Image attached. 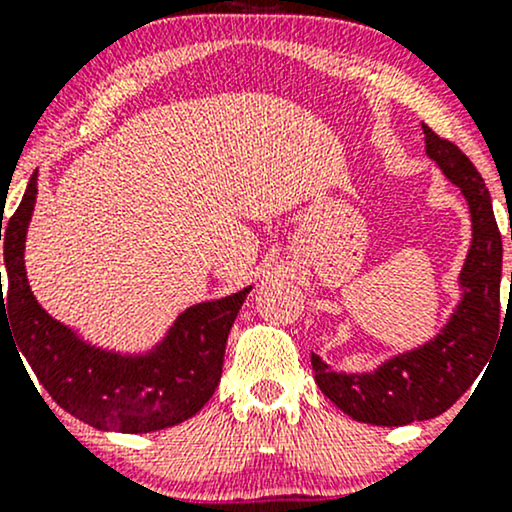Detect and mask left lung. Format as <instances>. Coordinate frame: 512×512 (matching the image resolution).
Wrapping results in <instances>:
<instances>
[{
	"mask_svg": "<svg viewBox=\"0 0 512 512\" xmlns=\"http://www.w3.org/2000/svg\"><path fill=\"white\" fill-rule=\"evenodd\" d=\"M426 154L462 190L472 214V245L460 272L462 301L436 339L399 354L373 373H337L310 356L315 383L351 419L373 426H407L443 414L484 370L501 325L503 243L491 195L474 163L424 125Z\"/></svg>",
	"mask_w": 512,
	"mask_h": 512,
	"instance_id": "8db88e82",
	"label": "left lung"
}]
</instances>
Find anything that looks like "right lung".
I'll return each mask as SVG.
<instances>
[{"label": "right lung", "mask_w": 512, "mask_h": 512, "mask_svg": "<svg viewBox=\"0 0 512 512\" xmlns=\"http://www.w3.org/2000/svg\"><path fill=\"white\" fill-rule=\"evenodd\" d=\"M35 195L38 173L31 175L4 231L0 226L7 264V296L0 284V327L2 320L12 322L14 346L26 356L38 383L64 411L98 431L151 433L195 416L219 387L228 332L250 286L187 308L163 342L146 354H117L88 344L45 313L28 286L23 248Z\"/></svg>", "instance_id": "add662e5"}]
</instances>
